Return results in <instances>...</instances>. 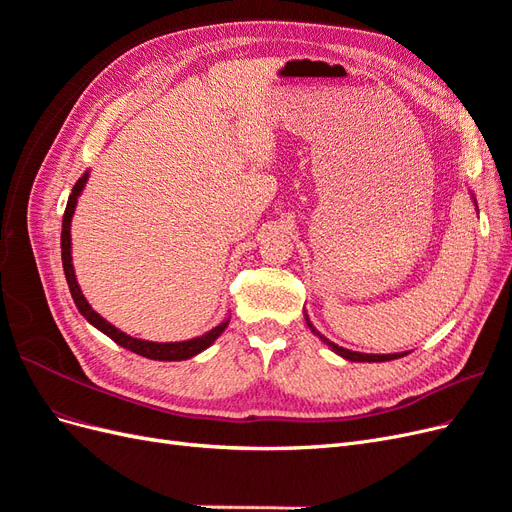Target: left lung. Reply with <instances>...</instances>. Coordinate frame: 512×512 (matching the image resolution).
<instances>
[{
    "label": "left lung",
    "mask_w": 512,
    "mask_h": 512,
    "mask_svg": "<svg viewBox=\"0 0 512 512\" xmlns=\"http://www.w3.org/2000/svg\"><path fill=\"white\" fill-rule=\"evenodd\" d=\"M472 200H474V205H476V198H474V196H472ZM305 322H307V327L312 329V333H314V335H318L324 344H327L335 354H339V356H342V359H346V361H354V363H384V361L401 359V356H406V354H408V352H395V354H367V352H354V350H348V348H342V346L333 344L331 339H327V337H324L320 331H316V327L312 324V320L307 318V314H305Z\"/></svg>",
    "instance_id": "8db88e82"
}]
</instances>
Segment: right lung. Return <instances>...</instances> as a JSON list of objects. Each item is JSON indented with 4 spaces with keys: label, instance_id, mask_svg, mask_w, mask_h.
Returning a JSON list of instances; mask_svg holds the SVG:
<instances>
[{
    "label": "right lung",
    "instance_id": "obj_1",
    "mask_svg": "<svg viewBox=\"0 0 512 512\" xmlns=\"http://www.w3.org/2000/svg\"><path fill=\"white\" fill-rule=\"evenodd\" d=\"M89 179V170L87 173L74 183L72 194L68 198V205L64 211V222H61V262H64V273H66V280H68V288L70 294L74 299V305L79 307V312L85 316V320L89 324H94L98 331H102L106 337H111L115 344H119L121 348H126L130 352H136L145 356V359L151 361H185V359H192V356L200 354L203 350H207L215 339H218L224 329L228 327L230 318L222 320L218 327H213L211 331H207L205 335L200 337H192V339H185V342H147V339H136L128 333L119 331L115 324H111L108 320H104L94 307L87 303V299L83 297L81 286L76 282V275H74V265H72V237H70V226H72V215L76 209V200H79L81 192L85 190V183Z\"/></svg>",
    "mask_w": 512,
    "mask_h": 512
}]
</instances>
